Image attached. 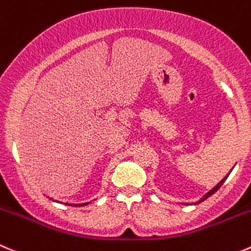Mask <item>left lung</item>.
I'll return each instance as SVG.
<instances>
[{
  "mask_svg": "<svg viewBox=\"0 0 251 251\" xmlns=\"http://www.w3.org/2000/svg\"><path fill=\"white\" fill-rule=\"evenodd\" d=\"M226 177H228V175H226V177H224V178H223V180H222V181H221V182H219V183H218V185H217V186H216V187H214V188H212V190H211V191H209V192H208V193H207V195H206V196H204L203 199H202V200H201V201H200V202L204 201V200H207V199H208L209 196H212V195H213V193H216V192H217V191H218V190H219V187H221V186H222V185H223V182H224V181H226Z\"/></svg>",
  "mask_w": 251,
  "mask_h": 251,
  "instance_id": "8db88e82",
  "label": "left lung"
}]
</instances>
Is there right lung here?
<instances>
[{
	"label": "right lung",
	"instance_id": "obj_1",
	"mask_svg": "<svg viewBox=\"0 0 251 251\" xmlns=\"http://www.w3.org/2000/svg\"><path fill=\"white\" fill-rule=\"evenodd\" d=\"M87 203H82V204H74V206H86Z\"/></svg>",
	"mask_w": 251,
	"mask_h": 251
}]
</instances>
